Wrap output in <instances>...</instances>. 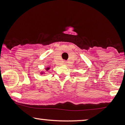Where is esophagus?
I'll return each instance as SVG.
<instances>
[{
	"label": "esophagus",
	"mask_w": 125,
	"mask_h": 125,
	"mask_svg": "<svg viewBox=\"0 0 125 125\" xmlns=\"http://www.w3.org/2000/svg\"><path fill=\"white\" fill-rule=\"evenodd\" d=\"M64 64H65V62H64Z\"/></svg>",
	"instance_id": "obj_1"
}]
</instances>
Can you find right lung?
<instances>
[{"mask_svg": "<svg viewBox=\"0 0 125 125\" xmlns=\"http://www.w3.org/2000/svg\"><path fill=\"white\" fill-rule=\"evenodd\" d=\"M50 67L45 68V71H47V72L49 70H50ZM45 73H46V72H44V71H41V72H40V74H41V75L45 74Z\"/></svg>", "mask_w": 125, "mask_h": 125, "instance_id": "obj_1", "label": "right lung"}]
</instances>
